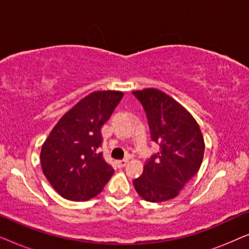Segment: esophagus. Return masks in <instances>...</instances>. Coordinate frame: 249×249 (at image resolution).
<instances>
[{
  "label": "esophagus",
  "mask_w": 249,
  "mask_h": 249,
  "mask_svg": "<svg viewBox=\"0 0 249 249\" xmlns=\"http://www.w3.org/2000/svg\"><path fill=\"white\" fill-rule=\"evenodd\" d=\"M127 163H128L127 160H120V161L115 162V164H117V166H118L119 169H121V168H124V166H125V164H127Z\"/></svg>",
  "instance_id": "obj_1"
}]
</instances>
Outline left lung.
Segmentation results:
<instances>
[{"label":"left lung","mask_w":249,"mask_h":249,"mask_svg":"<svg viewBox=\"0 0 249 249\" xmlns=\"http://www.w3.org/2000/svg\"><path fill=\"white\" fill-rule=\"evenodd\" d=\"M132 93L145 108L152 141L160 145L132 183L142 199L165 202L178 196L198 172L205 142L195 118L170 95L156 88Z\"/></svg>","instance_id":"1"}]
</instances>
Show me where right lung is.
I'll return each mask as SVG.
<instances>
[{"mask_svg":"<svg viewBox=\"0 0 249 249\" xmlns=\"http://www.w3.org/2000/svg\"><path fill=\"white\" fill-rule=\"evenodd\" d=\"M124 96L120 90L93 91L57 121L40 149V165L63 198L85 202L97 196L114 170L104 161L101 128Z\"/></svg>","mask_w":249,"mask_h":249,"instance_id":"1","label":"right lung"}]
</instances>
